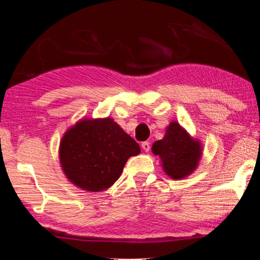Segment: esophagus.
<instances>
[{
  "label": "esophagus",
  "mask_w": 260,
  "mask_h": 260,
  "mask_svg": "<svg viewBox=\"0 0 260 260\" xmlns=\"http://www.w3.org/2000/svg\"><path fill=\"white\" fill-rule=\"evenodd\" d=\"M141 147H142V149L145 150L146 153H148L149 152V149H150V143L149 142H142V145H141Z\"/></svg>",
  "instance_id": "esophagus-1"
}]
</instances>
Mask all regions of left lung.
Returning <instances> with one entry per match:
<instances>
[{
	"label": "left lung",
	"instance_id": "8db88e82",
	"mask_svg": "<svg viewBox=\"0 0 260 260\" xmlns=\"http://www.w3.org/2000/svg\"><path fill=\"white\" fill-rule=\"evenodd\" d=\"M153 154L159 156L164 172L172 179H183L198 169L203 145L177 121H171L161 140L152 146Z\"/></svg>",
	"mask_w": 260,
	"mask_h": 260
}]
</instances>
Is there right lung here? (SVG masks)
Segmentation results:
<instances>
[{
  "label": "right lung",
  "mask_w": 260,
  "mask_h": 260,
  "mask_svg": "<svg viewBox=\"0 0 260 260\" xmlns=\"http://www.w3.org/2000/svg\"><path fill=\"white\" fill-rule=\"evenodd\" d=\"M141 148L112 118H83L66 130L59 160L66 178L88 193L104 191L120 177Z\"/></svg>",
  "instance_id": "add662e5"
}]
</instances>
